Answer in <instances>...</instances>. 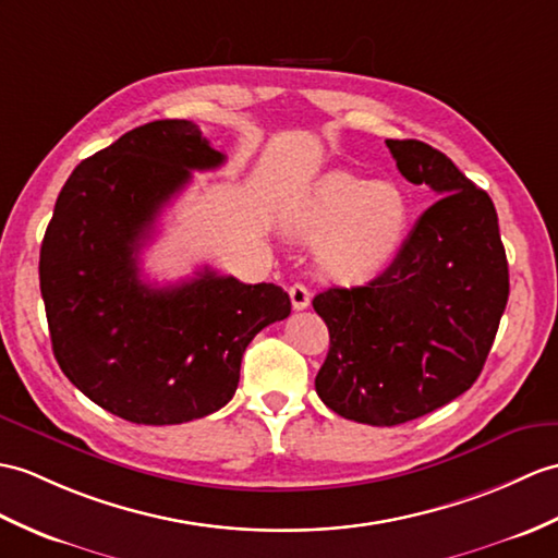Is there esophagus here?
Listing matches in <instances>:
<instances>
[{
    "instance_id": "obj_1",
    "label": "esophagus",
    "mask_w": 558,
    "mask_h": 558,
    "mask_svg": "<svg viewBox=\"0 0 558 558\" xmlns=\"http://www.w3.org/2000/svg\"><path fill=\"white\" fill-rule=\"evenodd\" d=\"M290 300H292V306L296 311H304L311 304V292L304 288L302 282H294L292 288H290Z\"/></svg>"
}]
</instances>
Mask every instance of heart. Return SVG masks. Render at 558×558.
<instances>
[{
    "mask_svg": "<svg viewBox=\"0 0 558 558\" xmlns=\"http://www.w3.org/2000/svg\"><path fill=\"white\" fill-rule=\"evenodd\" d=\"M407 226L404 190L347 171L323 173L284 211L290 235L318 242L320 274L340 282L378 276L401 250Z\"/></svg>",
    "mask_w": 558,
    "mask_h": 558,
    "instance_id": "obj_1",
    "label": "heart"
}]
</instances>
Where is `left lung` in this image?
Instances as JSON below:
<instances>
[{
    "label": "left lung",
    "mask_w": 558,
    "mask_h": 558,
    "mask_svg": "<svg viewBox=\"0 0 558 558\" xmlns=\"http://www.w3.org/2000/svg\"><path fill=\"white\" fill-rule=\"evenodd\" d=\"M399 173L437 192L378 278L314 296L330 332L323 404L366 425L421 418L481 375L509 300V264L489 194L442 151L387 140Z\"/></svg>",
    "instance_id": "obj_1"
}]
</instances>
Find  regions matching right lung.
<instances>
[{"instance_id": "1", "label": "right lung", "mask_w": 558, "mask_h": 558, "mask_svg": "<svg viewBox=\"0 0 558 558\" xmlns=\"http://www.w3.org/2000/svg\"><path fill=\"white\" fill-rule=\"evenodd\" d=\"M226 161L192 121H151L75 166L40 250L49 338L66 378L97 407L140 425H175L226 407L258 330L290 316L274 282L206 266L151 288L140 250L192 171Z\"/></svg>"}]
</instances>
